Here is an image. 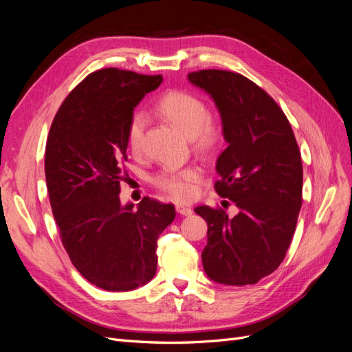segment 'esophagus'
<instances>
[{
  "mask_svg": "<svg viewBox=\"0 0 352 352\" xmlns=\"http://www.w3.org/2000/svg\"><path fill=\"white\" fill-rule=\"evenodd\" d=\"M176 211L179 212V214H182V216H190L194 212L192 208L186 207V206H182V204H177L176 206Z\"/></svg>",
  "mask_w": 352,
  "mask_h": 352,
  "instance_id": "1",
  "label": "esophagus"
}]
</instances>
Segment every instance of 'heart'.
<instances>
[{"instance_id": "b5f03b06", "label": "heart", "mask_w": 352, "mask_h": 352, "mask_svg": "<svg viewBox=\"0 0 352 352\" xmlns=\"http://www.w3.org/2000/svg\"><path fill=\"white\" fill-rule=\"evenodd\" d=\"M158 111L170 122L180 127L202 151H211L223 140V123L216 116L208 114L206 101L188 91H170L160 98ZM148 117L145 111H135L127 123V144L133 153H140L144 145ZM201 177V170L195 166L185 168L166 167L154 182L170 197L184 201L194 195L195 184Z\"/></svg>"}]
</instances>
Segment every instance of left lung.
<instances>
[{
    "label": "left lung",
    "mask_w": 352,
    "mask_h": 352,
    "mask_svg": "<svg viewBox=\"0 0 352 352\" xmlns=\"http://www.w3.org/2000/svg\"><path fill=\"white\" fill-rule=\"evenodd\" d=\"M188 79L220 111L228 146L214 189L239 210L229 217L220 207L195 208L208 226L202 265L217 283L254 285L279 267L292 241L302 206L300 148L278 102L248 78L208 69Z\"/></svg>",
    "instance_id": "8db88e82"
}]
</instances>
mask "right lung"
Returning a JSON list of instances; mask_svg holds the SVG:
<instances>
[{"label": "right lung", "mask_w": 352, "mask_h": 352, "mask_svg": "<svg viewBox=\"0 0 352 352\" xmlns=\"http://www.w3.org/2000/svg\"><path fill=\"white\" fill-rule=\"evenodd\" d=\"M162 82V74L94 72L63 101L48 133L45 179L63 247L83 278L105 291L154 278L157 239L176 216L173 204L145 197L123 207L119 197L127 123Z\"/></svg>", "instance_id": "add662e5"}]
</instances>
